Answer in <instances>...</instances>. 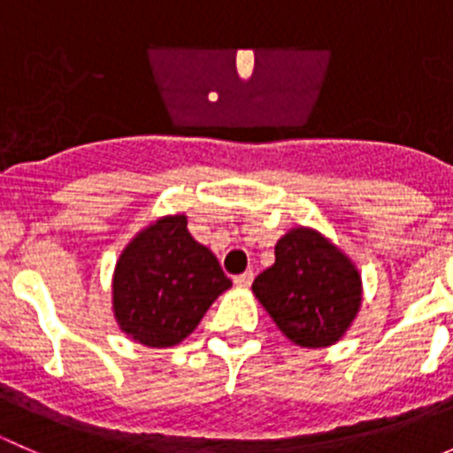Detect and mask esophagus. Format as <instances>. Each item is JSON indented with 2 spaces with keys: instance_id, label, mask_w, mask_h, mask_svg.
<instances>
[{
  "instance_id": "esophagus-1",
  "label": "esophagus",
  "mask_w": 453,
  "mask_h": 453,
  "mask_svg": "<svg viewBox=\"0 0 453 453\" xmlns=\"http://www.w3.org/2000/svg\"><path fill=\"white\" fill-rule=\"evenodd\" d=\"M252 280H254V272H245V273H239V276H234V285L243 287V289L252 285Z\"/></svg>"
}]
</instances>
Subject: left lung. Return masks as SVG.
<instances>
[{
	"label": "left lung",
	"mask_w": 453,
	"mask_h": 453,
	"mask_svg": "<svg viewBox=\"0 0 453 453\" xmlns=\"http://www.w3.org/2000/svg\"><path fill=\"white\" fill-rule=\"evenodd\" d=\"M254 296L294 344L324 349L344 337L362 307L353 260L311 227H294L276 243V263L258 273Z\"/></svg>",
	"instance_id": "8db88e82"
}]
</instances>
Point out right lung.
<instances>
[{"label": "right lung", "mask_w": 453, "mask_h": 453, "mask_svg": "<svg viewBox=\"0 0 453 453\" xmlns=\"http://www.w3.org/2000/svg\"><path fill=\"white\" fill-rule=\"evenodd\" d=\"M186 214L162 217L131 239L113 272V315L131 340L168 349L197 328L232 280L188 232Z\"/></svg>", "instance_id": "add662e5"}]
</instances>
